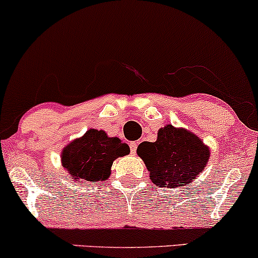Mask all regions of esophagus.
Instances as JSON below:
<instances>
[{
    "label": "esophagus",
    "instance_id": "esophagus-1",
    "mask_svg": "<svg viewBox=\"0 0 258 258\" xmlns=\"http://www.w3.org/2000/svg\"><path fill=\"white\" fill-rule=\"evenodd\" d=\"M137 146H138V144L136 143V142H133V143L130 144V149H131L132 155H135L136 152H137Z\"/></svg>",
    "mask_w": 258,
    "mask_h": 258
}]
</instances>
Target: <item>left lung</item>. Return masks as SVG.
I'll return each instance as SVG.
<instances>
[{
  "label": "left lung",
  "instance_id": "obj_1",
  "mask_svg": "<svg viewBox=\"0 0 258 258\" xmlns=\"http://www.w3.org/2000/svg\"><path fill=\"white\" fill-rule=\"evenodd\" d=\"M150 180L161 188L185 186L200 176L210 159V147L189 130L166 125L158 131L155 142L137 148Z\"/></svg>",
  "mask_w": 258,
  "mask_h": 258
}]
</instances>
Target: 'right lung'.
I'll use <instances>...</instances> for the list:
<instances>
[{"mask_svg": "<svg viewBox=\"0 0 258 258\" xmlns=\"http://www.w3.org/2000/svg\"><path fill=\"white\" fill-rule=\"evenodd\" d=\"M128 153L130 147L117 137H109L103 130L90 128L63 148L60 161L75 182L96 183L108 179L114 160Z\"/></svg>", "mask_w": 258, "mask_h": 258, "instance_id": "1", "label": "right lung"}]
</instances>
